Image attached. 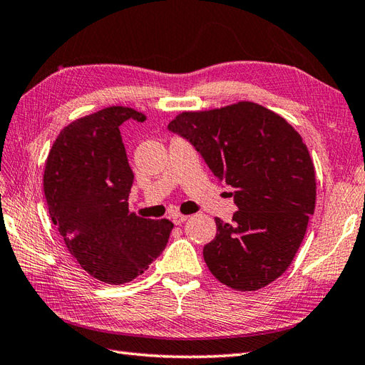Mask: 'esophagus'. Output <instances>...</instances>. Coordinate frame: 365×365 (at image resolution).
Segmentation results:
<instances>
[{"mask_svg": "<svg viewBox=\"0 0 365 365\" xmlns=\"http://www.w3.org/2000/svg\"><path fill=\"white\" fill-rule=\"evenodd\" d=\"M172 220H173L175 225H181V223H184L185 220H187V215H184V214H181V212H175V214L172 215Z\"/></svg>", "mask_w": 365, "mask_h": 365, "instance_id": "obj_1", "label": "esophagus"}]
</instances>
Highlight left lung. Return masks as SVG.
I'll return each mask as SVG.
<instances>
[{
  "label": "left lung",
  "instance_id": "obj_1",
  "mask_svg": "<svg viewBox=\"0 0 365 365\" xmlns=\"http://www.w3.org/2000/svg\"><path fill=\"white\" fill-rule=\"evenodd\" d=\"M168 129L195 147L239 209L231 223L215 218V237L203 248L210 273L240 292L279 278L315 209L314 164L302 135L253 101L182 112Z\"/></svg>",
  "mask_w": 365,
  "mask_h": 365
}]
</instances>
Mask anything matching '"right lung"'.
Here are the masks:
<instances>
[{
    "label": "right lung",
    "instance_id": "add662e5",
    "mask_svg": "<svg viewBox=\"0 0 365 365\" xmlns=\"http://www.w3.org/2000/svg\"><path fill=\"white\" fill-rule=\"evenodd\" d=\"M143 121L135 109L110 106L71 121L54 140L43 173L51 222L83 269L108 284L139 277L164 251L173 223L129 212L134 173L120 125Z\"/></svg>",
    "mask_w": 365,
    "mask_h": 365
}]
</instances>
